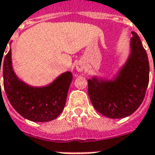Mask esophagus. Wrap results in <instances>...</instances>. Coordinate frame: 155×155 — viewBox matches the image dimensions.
Listing matches in <instances>:
<instances>
[{"instance_id": "34e87169", "label": "esophagus", "mask_w": 155, "mask_h": 155, "mask_svg": "<svg viewBox=\"0 0 155 155\" xmlns=\"http://www.w3.org/2000/svg\"><path fill=\"white\" fill-rule=\"evenodd\" d=\"M84 69V63L82 62V61H78V62L76 64V70H77L78 72L83 71Z\"/></svg>"}]
</instances>
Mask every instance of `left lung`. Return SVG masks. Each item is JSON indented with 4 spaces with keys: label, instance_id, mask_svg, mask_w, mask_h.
<instances>
[{
    "label": "left lung",
    "instance_id": "left-lung-1",
    "mask_svg": "<svg viewBox=\"0 0 155 155\" xmlns=\"http://www.w3.org/2000/svg\"><path fill=\"white\" fill-rule=\"evenodd\" d=\"M131 52L114 80L94 77L88 80V94L93 107L102 115L118 119L130 116L145 97L149 82V63L137 33L132 32Z\"/></svg>",
    "mask_w": 155,
    "mask_h": 155
}]
</instances>
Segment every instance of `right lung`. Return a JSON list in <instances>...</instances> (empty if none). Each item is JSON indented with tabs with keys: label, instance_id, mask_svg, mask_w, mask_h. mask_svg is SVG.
<instances>
[{
	"label": "right lung",
	"instance_id": "obj_1",
	"mask_svg": "<svg viewBox=\"0 0 155 155\" xmlns=\"http://www.w3.org/2000/svg\"><path fill=\"white\" fill-rule=\"evenodd\" d=\"M2 58L3 55L0 56V72L2 68L4 89L14 109L32 122H44L56 119L65 105L72 80L71 72L63 73L45 87L29 86L15 75L12 66L11 49Z\"/></svg>",
	"mask_w": 155,
	"mask_h": 155
}]
</instances>
